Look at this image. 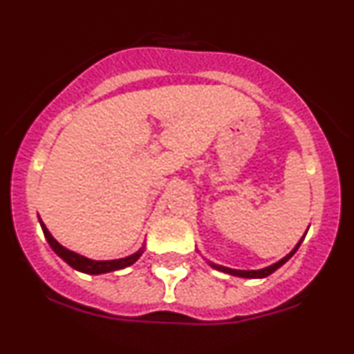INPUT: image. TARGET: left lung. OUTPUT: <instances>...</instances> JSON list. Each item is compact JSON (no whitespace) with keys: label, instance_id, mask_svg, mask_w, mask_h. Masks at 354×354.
Instances as JSON below:
<instances>
[{"label":"left lung","instance_id":"8db88e82","mask_svg":"<svg viewBox=\"0 0 354 354\" xmlns=\"http://www.w3.org/2000/svg\"><path fill=\"white\" fill-rule=\"evenodd\" d=\"M302 239H304V237H302ZM302 239H300V243L297 244L295 248H293V251L290 252V254H286L283 259H280V261L274 263V265H271V266H268V268H263V270H251V271H245V270H232V268H225V266L212 265V263H210V266L217 268L218 271H224V273L234 274V277H241V278H265V277H268V274L273 273V271H277L278 268H280V266H283L285 263L288 261V259L292 258L293 254H295V251H297V249H299V245L302 244Z\"/></svg>","mask_w":354,"mask_h":354}]
</instances>
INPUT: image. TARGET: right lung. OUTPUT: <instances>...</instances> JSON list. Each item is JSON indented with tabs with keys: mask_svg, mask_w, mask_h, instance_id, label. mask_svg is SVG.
<instances>
[{
	"mask_svg": "<svg viewBox=\"0 0 354 354\" xmlns=\"http://www.w3.org/2000/svg\"><path fill=\"white\" fill-rule=\"evenodd\" d=\"M40 225H42L44 236H46L47 243H49L50 248L54 249L55 254H57L59 258L64 259V261L68 263L69 266H73L74 270L83 271V273H88V274H102V273H109V271H115V270H122V268H127L130 265H133V263H136L144 252V248H142L140 251H137L136 254L127 256V258L111 259V261H93V259L84 258V256L77 254V252L69 251V249H66L64 245L59 244L57 241L52 237V234L49 232V230H47V227L42 221H40Z\"/></svg>",
	"mask_w": 354,
	"mask_h": 354,
	"instance_id": "1",
	"label": "right lung"
}]
</instances>
